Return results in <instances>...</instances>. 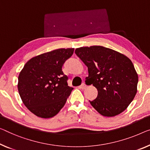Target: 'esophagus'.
Here are the masks:
<instances>
[{
  "mask_svg": "<svg viewBox=\"0 0 150 150\" xmlns=\"http://www.w3.org/2000/svg\"><path fill=\"white\" fill-rule=\"evenodd\" d=\"M79 88H81V89H86V88H87V86H86V84L83 83L81 85V86H79Z\"/></svg>",
  "mask_w": 150,
  "mask_h": 150,
  "instance_id": "obj_1",
  "label": "esophagus"
}]
</instances>
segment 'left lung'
Returning <instances> with one entry per match:
<instances>
[{"mask_svg": "<svg viewBox=\"0 0 150 150\" xmlns=\"http://www.w3.org/2000/svg\"><path fill=\"white\" fill-rule=\"evenodd\" d=\"M88 67L86 81L98 89V96L89 101L104 117H115L127 109L137 91L138 75L126 56L101 46L81 47L75 50Z\"/></svg>", "mask_w": 150, "mask_h": 150, "instance_id": "obj_1", "label": "left lung"}]
</instances>
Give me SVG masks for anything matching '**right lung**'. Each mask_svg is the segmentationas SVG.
<instances>
[{
	"instance_id": "1",
	"label": "right lung",
	"mask_w": 150,
	"mask_h": 150,
	"mask_svg": "<svg viewBox=\"0 0 150 150\" xmlns=\"http://www.w3.org/2000/svg\"><path fill=\"white\" fill-rule=\"evenodd\" d=\"M74 48H60L40 54L26 62L18 77L22 102L37 117H54L66 103L73 88L62 67Z\"/></svg>"
}]
</instances>
